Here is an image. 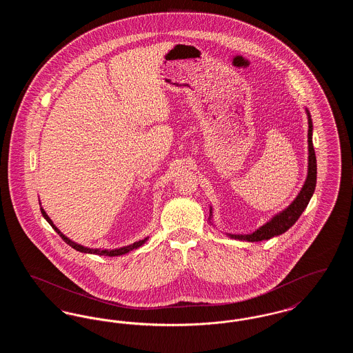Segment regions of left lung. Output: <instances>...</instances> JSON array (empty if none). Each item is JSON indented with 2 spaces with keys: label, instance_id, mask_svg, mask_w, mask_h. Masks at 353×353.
I'll use <instances>...</instances> for the list:
<instances>
[{
  "label": "left lung",
  "instance_id": "obj_1",
  "mask_svg": "<svg viewBox=\"0 0 353 353\" xmlns=\"http://www.w3.org/2000/svg\"><path fill=\"white\" fill-rule=\"evenodd\" d=\"M305 112L308 117V172H307V179L304 181L302 190L285 210L274 216L263 226L252 232V234H228L230 238L239 239V241H248V242H259V241L270 239L275 235L283 234L302 216L316 186V156H315V150L312 144V120H311L310 111L307 108H305ZM209 219H212V206H210Z\"/></svg>",
  "mask_w": 353,
  "mask_h": 353
}]
</instances>
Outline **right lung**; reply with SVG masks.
<instances>
[{"instance_id":"right-lung-1","label":"right lung","mask_w":353,"mask_h":353,"mask_svg":"<svg viewBox=\"0 0 353 353\" xmlns=\"http://www.w3.org/2000/svg\"><path fill=\"white\" fill-rule=\"evenodd\" d=\"M41 213H42V216L45 217V219L50 223L51 226H52V229L58 233V234L62 236V239L70 245L72 249H75L77 252H88V254H97V255H108V256H118V255H123V254H127V252H131V250H134V249H137V248H140L141 245H144L145 242H147V239H148V236L147 238H144V239H141V241H139V242H134L132 245H130V246H124V248H120V249H114V250H107V249H90V248H84L82 245H79V243H77V242H72L70 238H68L66 235L63 234V233H61V230L54 225V222L51 221L50 217L46 214V212L43 210V208H41Z\"/></svg>"}]
</instances>
